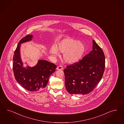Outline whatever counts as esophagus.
Segmentation results:
<instances>
[{
    "label": "esophagus",
    "instance_id": "obj_1",
    "mask_svg": "<svg viewBox=\"0 0 124 124\" xmlns=\"http://www.w3.org/2000/svg\"><path fill=\"white\" fill-rule=\"evenodd\" d=\"M57 70H62L63 69V67L62 66H59L58 67H57L56 68Z\"/></svg>",
    "mask_w": 124,
    "mask_h": 124
}]
</instances>
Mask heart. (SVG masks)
Listing matches in <instances>:
<instances>
[{
	"instance_id": "obj_1",
	"label": "heart",
	"mask_w": 124,
	"mask_h": 124,
	"mask_svg": "<svg viewBox=\"0 0 124 124\" xmlns=\"http://www.w3.org/2000/svg\"><path fill=\"white\" fill-rule=\"evenodd\" d=\"M86 51L84 43L70 37H67L59 41L55 46H52L50 53L54 56H58L59 51L64 54L65 62L73 64L79 62L83 57Z\"/></svg>"
}]
</instances>
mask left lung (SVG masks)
Listing matches in <instances>:
<instances>
[{
  "label": "left lung",
  "mask_w": 124,
  "mask_h": 124,
  "mask_svg": "<svg viewBox=\"0 0 124 124\" xmlns=\"http://www.w3.org/2000/svg\"><path fill=\"white\" fill-rule=\"evenodd\" d=\"M104 68L103 51L93 40L92 51L78 62L64 69L67 90L72 94L89 93L100 82Z\"/></svg>",
  "instance_id": "left-lung-1"
}]
</instances>
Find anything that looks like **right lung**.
I'll return each mask as SVG.
<instances>
[{
  "mask_svg": "<svg viewBox=\"0 0 124 124\" xmlns=\"http://www.w3.org/2000/svg\"><path fill=\"white\" fill-rule=\"evenodd\" d=\"M33 36L29 34L19 41L13 56V69L17 82L25 89L36 92L45 88L49 78L55 72L56 66L47 61H38L33 67L24 68L20 55V44L32 40Z\"/></svg>",
  "mask_w": 124,
  "mask_h": 124,
  "instance_id": "right-lung-1",
  "label": "right lung"
}]
</instances>
